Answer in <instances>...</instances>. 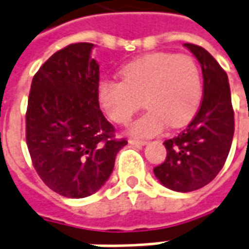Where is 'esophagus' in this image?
I'll return each mask as SVG.
<instances>
[{
  "mask_svg": "<svg viewBox=\"0 0 249 249\" xmlns=\"http://www.w3.org/2000/svg\"><path fill=\"white\" fill-rule=\"evenodd\" d=\"M129 143H130V145H134V146H143V145L146 143V141H141V140L130 139Z\"/></svg>",
  "mask_w": 249,
  "mask_h": 249,
  "instance_id": "1",
  "label": "esophagus"
}]
</instances>
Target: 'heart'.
Returning <instances> with one entry per match:
<instances>
[{"label":"heart","instance_id":"b5f03b06","mask_svg":"<svg viewBox=\"0 0 249 249\" xmlns=\"http://www.w3.org/2000/svg\"><path fill=\"white\" fill-rule=\"evenodd\" d=\"M121 76L123 80H101L97 95L104 112L119 124L129 123L142 100L148 110L129 126L133 136L150 137L166 124L179 128L199 108L202 76L190 56L153 53L125 64Z\"/></svg>","mask_w":249,"mask_h":249}]
</instances>
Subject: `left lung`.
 <instances>
[{
    "label": "left lung",
    "instance_id": "1",
    "mask_svg": "<svg viewBox=\"0 0 249 249\" xmlns=\"http://www.w3.org/2000/svg\"><path fill=\"white\" fill-rule=\"evenodd\" d=\"M183 46L200 63L203 99L187 128L163 142L166 160L154 167V176L170 190L189 193L210 183L222 170L232 143L235 121L226 71L203 47Z\"/></svg>",
    "mask_w": 249,
    "mask_h": 249
}]
</instances>
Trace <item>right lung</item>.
<instances>
[{
	"mask_svg": "<svg viewBox=\"0 0 249 249\" xmlns=\"http://www.w3.org/2000/svg\"><path fill=\"white\" fill-rule=\"evenodd\" d=\"M92 43H73L51 55L31 82L26 142L40 179L67 198L96 193L128 141L99 106V64Z\"/></svg>",
	"mask_w": 249,
	"mask_h": 249,
	"instance_id": "right-lung-1",
	"label": "right lung"
}]
</instances>
